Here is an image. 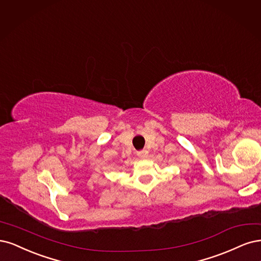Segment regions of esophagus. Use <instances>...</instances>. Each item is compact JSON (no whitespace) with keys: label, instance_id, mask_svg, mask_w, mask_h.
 <instances>
[{"label":"esophagus","instance_id":"obj_1","mask_svg":"<svg viewBox=\"0 0 261 261\" xmlns=\"http://www.w3.org/2000/svg\"><path fill=\"white\" fill-rule=\"evenodd\" d=\"M147 150H145V149H143V150H140V152H138V156L139 157H141V158H145L146 156H147Z\"/></svg>","mask_w":261,"mask_h":261}]
</instances>
